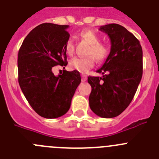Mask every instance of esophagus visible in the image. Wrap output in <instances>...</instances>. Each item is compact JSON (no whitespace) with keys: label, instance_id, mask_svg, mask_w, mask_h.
<instances>
[{"label":"esophagus","instance_id":"34e87169","mask_svg":"<svg viewBox=\"0 0 159 159\" xmlns=\"http://www.w3.org/2000/svg\"><path fill=\"white\" fill-rule=\"evenodd\" d=\"M81 78H82L83 82H85V81L87 80V75H85V74H82V75H81Z\"/></svg>","mask_w":159,"mask_h":159}]
</instances>
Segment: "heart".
<instances>
[{"mask_svg":"<svg viewBox=\"0 0 159 159\" xmlns=\"http://www.w3.org/2000/svg\"><path fill=\"white\" fill-rule=\"evenodd\" d=\"M79 36L85 40L90 45L87 57H75L70 61V67L82 73H85L94 66L95 59L98 61H103L108 58L109 54V47L100 42V37L96 32L92 30H84L79 33ZM65 49L68 54H72L74 52V41L72 37L67 39L65 44Z\"/></svg>","mask_w":159,"mask_h":159,"instance_id":"1","label":"heart"}]
</instances>
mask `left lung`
I'll return each instance as SVG.
<instances>
[{"mask_svg":"<svg viewBox=\"0 0 159 159\" xmlns=\"http://www.w3.org/2000/svg\"><path fill=\"white\" fill-rule=\"evenodd\" d=\"M111 40V51L97 72L89 76L90 108L101 118L120 115L132 101L143 74V51L140 41L125 27L112 23L99 29Z\"/></svg>","mask_w":159,"mask_h":159,"instance_id":"left-lung-1","label":"left lung"}]
</instances>
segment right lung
Wrapping results in <instances>:
<instances>
[{"label":"right lung","mask_w":159,"mask_h":159,"mask_svg":"<svg viewBox=\"0 0 159 159\" xmlns=\"http://www.w3.org/2000/svg\"><path fill=\"white\" fill-rule=\"evenodd\" d=\"M68 27L53 23L37 25L26 36L18 54L21 90L33 109L46 119L58 118L69 111L81 82L76 70H63L58 76L52 72L54 66L68 64L65 49L70 36Z\"/></svg>","instance_id":"add662e5"}]
</instances>
